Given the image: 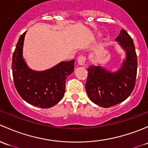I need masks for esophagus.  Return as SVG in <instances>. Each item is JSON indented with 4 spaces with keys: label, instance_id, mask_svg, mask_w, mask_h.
<instances>
[{
    "label": "esophagus",
    "instance_id": "34e87169",
    "mask_svg": "<svg viewBox=\"0 0 148 148\" xmlns=\"http://www.w3.org/2000/svg\"><path fill=\"white\" fill-rule=\"evenodd\" d=\"M85 60H86V57L85 56H80L77 58V62L80 65H84Z\"/></svg>",
    "mask_w": 148,
    "mask_h": 148
}]
</instances>
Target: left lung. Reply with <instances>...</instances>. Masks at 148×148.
<instances>
[{
  "label": "left lung",
  "instance_id": "1",
  "mask_svg": "<svg viewBox=\"0 0 148 148\" xmlns=\"http://www.w3.org/2000/svg\"><path fill=\"white\" fill-rule=\"evenodd\" d=\"M115 40L126 52V59L117 72L106 71L100 66L88 68L85 90L90 100L103 108L119 104L127 98L135 85L138 60L135 45L130 35L122 29Z\"/></svg>",
  "mask_w": 148,
  "mask_h": 148
}]
</instances>
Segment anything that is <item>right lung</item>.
<instances>
[{"label": "right lung", "mask_w": 148, "mask_h": 148, "mask_svg": "<svg viewBox=\"0 0 148 148\" xmlns=\"http://www.w3.org/2000/svg\"><path fill=\"white\" fill-rule=\"evenodd\" d=\"M26 31L18 40L12 59L13 82L20 96L30 105L49 108L62 100L65 80L74 71V60L61 62L45 71L30 69L23 58V45Z\"/></svg>", "instance_id": "obj_1"}]
</instances>
